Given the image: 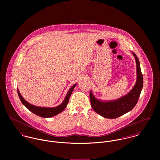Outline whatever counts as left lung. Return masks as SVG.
Here are the masks:
<instances>
[{"label": "left lung", "instance_id": "left-lung-1", "mask_svg": "<svg viewBox=\"0 0 160 160\" xmlns=\"http://www.w3.org/2000/svg\"><path fill=\"white\" fill-rule=\"evenodd\" d=\"M137 66V81L132 90L126 95L112 101H102L97 99L90 92V100L93 110L103 118L114 119L132 110L137 104L143 88V76L137 55L132 52Z\"/></svg>", "mask_w": 160, "mask_h": 160}]
</instances>
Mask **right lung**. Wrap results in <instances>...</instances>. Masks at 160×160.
<instances>
[{
    "mask_svg": "<svg viewBox=\"0 0 160 160\" xmlns=\"http://www.w3.org/2000/svg\"><path fill=\"white\" fill-rule=\"evenodd\" d=\"M76 84L73 85L69 89V90L65 97V98L64 99L63 102L60 105H58L56 107H53V108L40 107H36V106L32 105L24 99V98L20 94L18 89H17V91H18V94L19 98H20L22 103L30 112H31L34 114H36L39 116L42 117V118H50V117H53L57 114L60 113L65 109V108L67 107V106L68 105L69 97L72 93V92L73 91L74 88L76 87Z\"/></svg>",
    "mask_w": 160,
    "mask_h": 160,
    "instance_id": "1",
    "label": "right lung"
}]
</instances>
